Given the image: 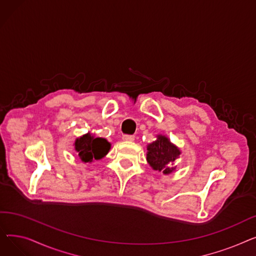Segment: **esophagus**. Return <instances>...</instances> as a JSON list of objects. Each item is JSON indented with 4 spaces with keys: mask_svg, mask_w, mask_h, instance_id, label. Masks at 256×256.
I'll return each instance as SVG.
<instances>
[{
    "mask_svg": "<svg viewBox=\"0 0 256 256\" xmlns=\"http://www.w3.org/2000/svg\"><path fill=\"white\" fill-rule=\"evenodd\" d=\"M122 140H124V141H128V142H130V141L135 140V136H132V135H124V136L122 137Z\"/></svg>",
    "mask_w": 256,
    "mask_h": 256,
    "instance_id": "obj_1",
    "label": "esophagus"
}]
</instances>
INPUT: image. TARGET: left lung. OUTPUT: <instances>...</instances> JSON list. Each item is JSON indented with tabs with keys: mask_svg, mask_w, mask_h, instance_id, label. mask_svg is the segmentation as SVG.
I'll list each match as a JSON object with an SVG mask.
<instances>
[{
	"mask_svg": "<svg viewBox=\"0 0 256 256\" xmlns=\"http://www.w3.org/2000/svg\"><path fill=\"white\" fill-rule=\"evenodd\" d=\"M180 154V148L164 135H158L156 140L147 145L146 160L154 170L170 174L176 171V160Z\"/></svg>",
	"mask_w": 256,
	"mask_h": 256,
	"instance_id": "1",
	"label": "left lung"
}]
</instances>
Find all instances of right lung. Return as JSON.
I'll return each instance as SVG.
<instances>
[{"mask_svg":"<svg viewBox=\"0 0 256 256\" xmlns=\"http://www.w3.org/2000/svg\"><path fill=\"white\" fill-rule=\"evenodd\" d=\"M110 148V142L104 138H96L90 132L78 138L74 142V150L84 163H91L94 160L102 158Z\"/></svg>","mask_w":256,"mask_h":256,"instance_id":"add662e5","label":"right lung"}]
</instances>
